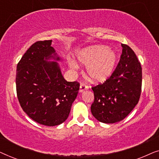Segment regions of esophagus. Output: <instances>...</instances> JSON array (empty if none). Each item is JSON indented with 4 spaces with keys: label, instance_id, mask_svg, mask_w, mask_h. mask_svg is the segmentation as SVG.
Listing matches in <instances>:
<instances>
[{
    "label": "esophagus",
    "instance_id": "34e87169",
    "mask_svg": "<svg viewBox=\"0 0 159 159\" xmlns=\"http://www.w3.org/2000/svg\"><path fill=\"white\" fill-rule=\"evenodd\" d=\"M89 87L87 85V84H84V83H81V84H80V92L82 93L83 92V91L84 90H88Z\"/></svg>",
    "mask_w": 159,
    "mask_h": 159
}]
</instances>
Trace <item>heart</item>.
<instances>
[{
	"instance_id": "obj_1",
	"label": "heart",
	"mask_w": 159,
	"mask_h": 159,
	"mask_svg": "<svg viewBox=\"0 0 159 159\" xmlns=\"http://www.w3.org/2000/svg\"><path fill=\"white\" fill-rule=\"evenodd\" d=\"M116 54L103 45H95L84 49L77 55V59L85 65L86 74L91 81L102 82L111 75L116 62ZM70 67L78 69L75 61H70Z\"/></svg>"
}]
</instances>
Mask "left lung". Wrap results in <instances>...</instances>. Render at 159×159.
Segmentation results:
<instances>
[{
    "label": "left lung",
    "mask_w": 159,
    "mask_h": 159,
    "mask_svg": "<svg viewBox=\"0 0 159 159\" xmlns=\"http://www.w3.org/2000/svg\"><path fill=\"white\" fill-rule=\"evenodd\" d=\"M122 53L111 76L93 87L91 112L97 120L113 124L123 120L138 104L142 88V67L136 54L121 44Z\"/></svg>",
    "instance_id": "1"
}]
</instances>
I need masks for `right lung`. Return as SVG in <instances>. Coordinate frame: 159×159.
<instances>
[{
    "label": "right lung",
    "mask_w": 159,
    "mask_h": 159,
    "mask_svg": "<svg viewBox=\"0 0 159 159\" xmlns=\"http://www.w3.org/2000/svg\"><path fill=\"white\" fill-rule=\"evenodd\" d=\"M52 40L38 41L17 64L16 94L24 111L36 122L56 126L66 120L80 89L77 82H67L56 61Z\"/></svg>",
    "instance_id": "right-lung-1"
}]
</instances>
